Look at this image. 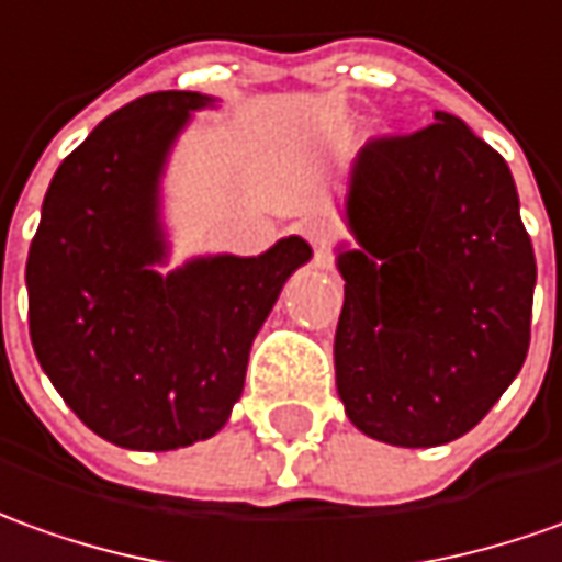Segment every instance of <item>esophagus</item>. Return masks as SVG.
<instances>
[{"label":"esophagus","instance_id":"34e87169","mask_svg":"<svg viewBox=\"0 0 562 562\" xmlns=\"http://www.w3.org/2000/svg\"><path fill=\"white\" fill-rule=\"evenodd\" d=\"M304 237H307V243L313 246V252H316V261L319 265H325L328 261V243H331V225L328 222H307L304 225Z\"/></svg>","mask_w":562,"mask_h":562}]
</instances>
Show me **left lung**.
<instances>
[{
    "mask_svg": "<svg viewBox=\"0 0 562 562\" xmlns=\"http://www.w3.org/2000/svg\"><path fill=\"white\" fill-rule=\"evenodd\" d=\"M337 252V395L349 423L395 447L474 429L520 374L536 255L512 170L459 117L364 148Z\"/></svg>",
    "mask_w": 562,
    "mask_h": 562,
    "instance_id": "obj_1",
    "label": "left lung"
}]
</instances>
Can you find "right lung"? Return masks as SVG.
I'll return each mask as SVG.
<instances>
[{
  "label": "right lung",
  "mask_w": 562,
  "mask_h": 562,
  "mask_svg": "<svg viewBox=\"0 0 562 562\" xmlns=\"http://www.w3.org/2000/svg\"><path fill=\"white\" fill-rule=\"evenodd\" d=\"M158 90L109 115L63 160L26 258L35 359L63 402L127 450L206 441L231 417L249 349L310 249L203 255L170 273L160 176L188 117L213 105Z\"/></svg>",
  "instance_id": "obj_1"
}]
</instances>
